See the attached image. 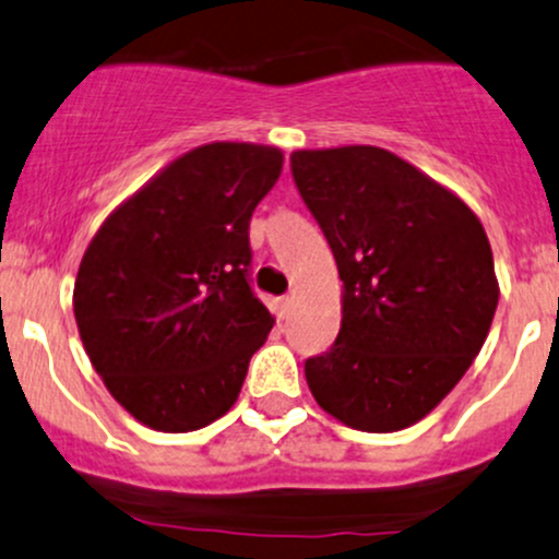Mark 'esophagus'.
Segmentation results:
<instances>
[{"label":"esophagus","instance_id":"esophagus-1","mask_svg":"<svg viewBox=\"0 0 559 559\" xmlns=\"http://www.w3.org/2000/svg\"><path fill=\"white\" fill-rule=\"evenodd\" d=\"M293 313V296H285L277 300V317L280 319H287Z\"/></svg>","mask_w":559,"mask_h":559}]
</instances>
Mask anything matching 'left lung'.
Listing matches in <instances>:
<instances>
[{
  "instance_id": "1",
  "label": "left lung",
  "mask_w": 559,
  "mask_h": 559,
  "mask_svg": "<svg viewBox=\"0 0 559 559\" xmlns=\"http://www.w3.org/2000/svg\"><path fill=\"white\" fill-rule=\"evenodd\" d=\"M290 168L343 280L341 332L306 359V382L348 428H409L462 380L491 328L499 282L483 224L372 144L298 150Z\"/></svg>"
}]
</instances>
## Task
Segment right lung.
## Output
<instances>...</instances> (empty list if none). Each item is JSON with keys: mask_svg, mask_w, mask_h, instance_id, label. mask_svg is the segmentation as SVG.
Segmentation results:
<instances>
[{"mask_svg": "<svg viewBox=\"0 0 559 559\" xmlns=\"http://www.w3.org/2000/svg\"><path fill=\"white\" fill-rule=\"evenodd\" d=\"M277 147L190 150L105 218L81 259L73 313L112 399L163 432L227 415L274 317L250 287V216Z\"/></svg>", "mask_w": 559, "mask_h": 559, "instance_id": "right-lung-1", "label": "right lung"}]
</instances>
